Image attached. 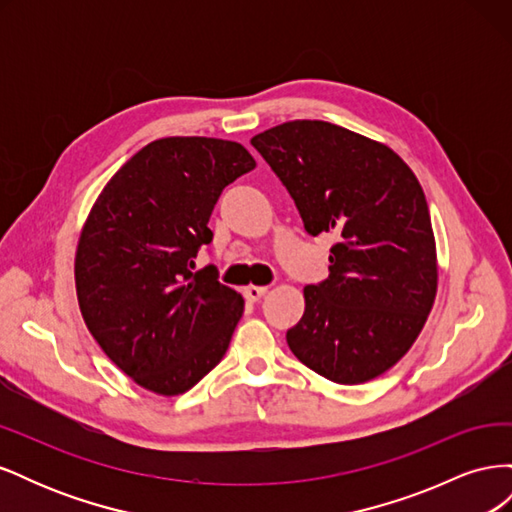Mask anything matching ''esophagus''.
<instances>
[{
    "mask_svg": "<svg viewBox=\"0 0 512 512\" xmlns=\"http://www.w3.org/2000/svg\"><path fill=\"white\" fill-rule=\"evenodd\" d=\"M267 286H254V284H250V286H245L243 288V294H245V299L250 301V303H256V301H260L262 297H265L267 294Z\"/></svg>",
    "mask_w": 512,
    "mask_h": 512,
    "instance_id": "esophagus-1",
    "label": "esophagus"
}]
</instances>
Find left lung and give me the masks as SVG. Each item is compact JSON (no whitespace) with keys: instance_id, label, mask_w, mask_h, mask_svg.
I'll return each instance as SVG.
<instances>
[{"instance_id":"obj_1","label":"left lung","mask_w":512,"mask_h":512,"mask_svg":"<svg viewBox=\"0 0 512 512\" xmlns=\"http://www.w3.org/2000/svg\"><path fill=\"white\" fill-rule=\"evenodd\" d=\"M252 145L309 235H337L329 280L303 288L305 314L286 333L292 354L337 384L382 376L421 335L438 292L421 183L391 147L329 121H286Z\"/></svg>"}]
</instances>
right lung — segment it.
Instances as JSON below:
<instances>
[{
    "mask_svg": "<svg viewBox=\"0 0 512 512\" xmlns=\"http://www.w3.org/2000/svg\"><path fill=\"white\" fill-rule=\"evenodd\" d=\"M256 166L241 143L158 138L98 194L74 258L89 333L143 389L175 397L222 361L243 297L213 267L192 271L213 239L209 218L228 183Z\"/></svg>",
    "mask_w": 512,
    "mask_h": 512,
    "instance_id": "1",
    "label": "right lung"
}]
</instances>
